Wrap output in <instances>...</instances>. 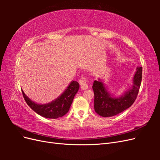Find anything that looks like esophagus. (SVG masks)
<instances>
[{
	"instance_id": "esophagus-1",
	"label": "esophagus",
	"mask_w": 160,
	"mask_h": 160,
	"mask_svg": "<svg viewBox=\"0 0 160 160\" xmlns=\"http://www.w3.org/2000/svg\"><path fill=\"white\" fill-rule=\"evenodd\" d=\"M79 83L80 84L81 88L82 90H85L88 88V85L87 83V77L85 76H82L80 77L79 80Z\"/></svg>"
}]
</instances>
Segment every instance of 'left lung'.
I'll use <instances>...</instances> for the list:
<instances>
[{"label":"left lung","mask_w":160,"mask_h":160,"mask_svg":"<svg viewBox=\"0 0 160 160\" xmlns=\"http://www.w3.org/2000/svg\"><path fill=\"white\" fill-rule=\"evenodd\" d=\"M142 79V67H138L133 77V85L119 98H113L106 89L101 79L93 82L94 109L102 117H112L132 105L137 98Z\"/></svg>","instance_id":"obj_1"}]
</instances>
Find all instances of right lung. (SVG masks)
I'll return each mask as SVG.
<instances>
[{
  "label": "right lung",
  "instance_id": "right-lung-1",
  "mask_svg": "<svg viewBox=\"0 0 160 160\" xmlns=\"http://www.w3.org/2000/svg\"><path fill=\"white\" fill-rule=\"evenodd\" d=\"M79 88V84L78 82L72 81L57 99L44 105L35 103L24 93L22 90V93L27 105L37 114L46 118L57 119L62 117L68 112Z\"/></svg>",
  "mask_w": 160,
  "mask_h": 160
}]
</instances>
